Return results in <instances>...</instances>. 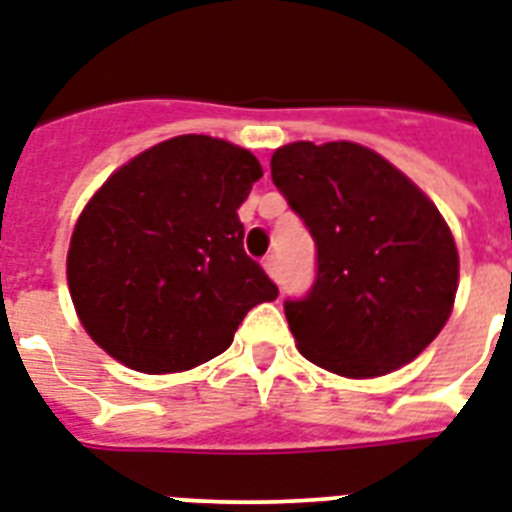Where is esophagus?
<instances>
[{"label": "esophagus", "mask_w": 512, "mask_h": 512, "mask_svg": "<svg viewBox=\"0 0 512 512\" xmlns=\"http://www.w3.org/2000/svg\"><path fill=\"white\" fill-rule=\"evenodd\" d=\"M263 268L265 271H268V276H271V279H279V257L276 255H268L263 260Z\"/></svg>", "instance_id": "esophagus-1"}]
</instances>
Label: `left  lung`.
I'll use <instances>...</instances> for the list:
<instances>
[{
	"instance_id": "left-lung-1",
	"label": "left lung",
	"mask_w": 512,
	"mask_h": 512,
	"mask_svg": "<svg viewBox=\"0 0 512 512\" xmlns=\"http://www.w3.org/2000/svg\"><path fill=\"white\" fill-rule=\"evenodd\" d=\"M273 185L316 241V279L287 300L308 361L342 377L409 364L452 313L460 257L436 204L358 143H289L271 156Z\"/></svg>"
}]
</instances>
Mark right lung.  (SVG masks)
Returning <instances> with one entry per match:
<instances>
[{"label": "right lung", "instance_id": "add662e5", "mask_svg": "<svg viewBox=\"0 0 512 512\" xmlns=\"http://www.w3.org/2000/svg\"><path fill=\"white\" fill-rule=\"evenodd\" d=\"M263 167L247 148L180 135L108 177L76 220L68 289L87 335L146 374L220 356L279 287L244 252L241 201Z\"/></svg>", "mask_w": 512, "mask_h": 512}]
</instances>
